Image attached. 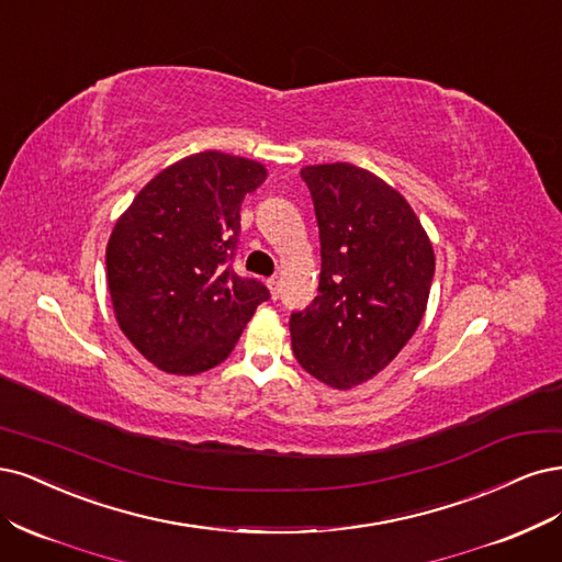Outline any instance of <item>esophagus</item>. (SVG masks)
<instances>
[{
    "label": "esophagus",
    "mask_w": 562,
    "mask_h": 562,
    "mask_svg": "<svg viewBox=\"0 0 562 562\" xmlns=\"http://www.w3.org/2000/svg\"><path fill=\"white\" fill-rule=\"evenodd\" d=\"M268 289H270V294H273V299H278L280 296V276H273V278H268Z\"/></svg>",
    "instance_id": "obj_1"
}]
</instances>
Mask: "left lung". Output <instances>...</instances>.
I'll return each mask as SVG.
<instances>
[{
	"label": "left lung",
	"instance_id": "8db88e82",
	"mask_svg": "<svg viewBox=\"0 0 562 562\" xmlns=\"http://www.w3.org/2000/svg\"><path fill=\"white\" fill-rule=\"evenodd\" d=\"M319 226V286L292 313L299 364L336 390L383 371L425 315L434 249L406 198L352 162L301 170Z\"/></svg>",
	"mask_w": 562,
	"mask_h": 562
}]
</instances>
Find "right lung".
<instances>
[{"mask_svg":"<svg viewBox=\"0 0 562 562\" xmlns=\"http://www.w3.org/2000/svg\"><path fill=\"white\" fill-rule=\"evenodd\" d=\"M257 160L201 151L144 187L106 243V282L121 331L154 367L203 373L231 355L268 289L231 268L240 205L259 189Z\"/></svg>","mask_w":562,"mask_h":562,"instance_id":"obj_1","label":"right lung"}]
</instances>
